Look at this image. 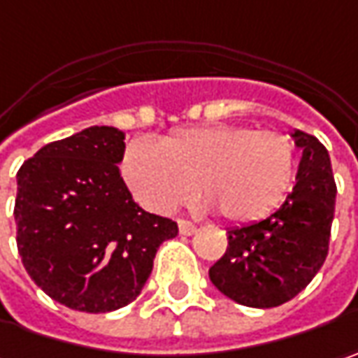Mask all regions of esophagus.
I'll list each match as a JSON object with an SVG mask.
<instances>
[{
  "mask_svg": "<svg viewBox=\"0 0 358 358\" xmlns=\"http://www.w3.org/2000/svg\"><path fill=\"white\" fill-rule=\"evenodd\" d=\"M178 228H180V234H184V236H192L196 232V226L192 222H188V220H184V218H180L178 220Z\"/></svg>",
  "mask_w": 358,
  "mask_h": 358,
  "instance_id": "obj_1",
  "label": "esophagus"
}]
</instances>
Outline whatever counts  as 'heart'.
<instances>
[{"instance_id": "1", "label": "heart", "mask_w": 358, "mask_h": 358, "mask_svg": "<svg viewBox=\"0 0 358 358\" xmlns=\"http://www.w3.org/2000/svg\"><path fill=\"white\" fill-rule=\"evenodd\" d=\"M299 168L296 142L255 126H200L158 144L136 140L124 154V178L142 204L170 212L194 194L236 224L268 218L285 204Z\"/></svg>"}]
</instances>
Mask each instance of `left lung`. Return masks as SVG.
I'll return each instance as SVG.
<instances>
[{
	"label": "left lung",
	"mask_w": 358,
	"mask_h": 358,
	"mask_svg": "<svg viewBox=\"0 0 358 358\" xmlns=\"http://www.w3.org/2000/svg\"><path fill=\"white\" fill-rule=\"evenodd\" d=\"M292 136L303 150L292 192L268 218L228 230L224 257L208 271L212 285L244 306L288 303L329 255L336 200L331 158L315 136L301 130Z\"/></svg>",
	"instance_id": "left-lung-1"
}]
</instances>
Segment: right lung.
Instances as JSON below:
<instances>
[{
  "label": "right lung",
  "mask_w": 358,
  "mask_h": 358,
  "mask_svg": "<svg viewBox=\"0 0 358 358\" xmlns=\"http://www.w3.org/2000/svg\"><path fill=\"white\" fill-rule=\"evenodd\" d=\"M124 138L92 126L45 144L17 172V252L31 280L73 310L132 303L160 244L178 234L174 220L134 202L117 168Z\"/></svg>",
  "instance_id": "obj_1"
}]
</instances>
